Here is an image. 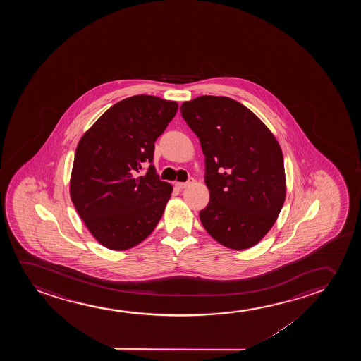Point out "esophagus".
Segmentation results:
<instances>
[{
    "instance_id": "1",
    "label": "esophagus",
    "mask_w": 361,
    "mask_h": 361,
    "mask_svg": "<svg viewBox=\"0 0 361 361\" xmlns=\"http://www.w3.org/2000/svg\"><path fill=\"white\" fill-rule=\"evenodd\" d=\"M193 181H195V180H193L192 178H188V181H186V183H175V186L181 190V188H188L190 185H192Z\"/></svg>"
}]
</instances>
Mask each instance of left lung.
Listing matches in <instances>:
<instances>
[{"instance_id":"obj_1","label":"left lung","mask_w":361,"mask_h":361,"mask_svg":"<svg viewBox=\"0 0 361 361\" xmlns=\"http://www.w3.org/2000/svg\"><path fill=\"white\" fill-rule=\"evenodd\" d=\"M180 111L204 154L209 202L200 212L203 227L233 250L254 247L276 222L286 197L276 138L250 109L224 96H200Z\"/></svg>"}]
</instances>
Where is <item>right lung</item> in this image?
Returning a JSON list of instances; mask_svg holds the SVG:
<instances>
[{"mask_svg":"<svg viewBox=\"0 0 361 361\" xmlns=\"http://www.w3.org/2000/svg\"><path fill=\"white\" fill-rule=\"evenodd\" d=\"M175 101L137 94L107 109L80 139L70 197L104 247L126 250L157 227L173 186L154 168L155 140L178 111ZM149 171L140 176L144 163Z\"/></svg>","mask_w":361,"mask_h":361,"instance_id":"right-lung-1","label":"right lung"}]
</instances>
